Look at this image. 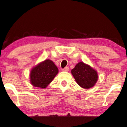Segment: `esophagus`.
Masks as SVG:
<instances>
[{"instance_id": "1", "label": "esophagus", "mask_w": 127, "mask_h": 127, "mask_svg": "<svg viewBox=\"0 0 127 127\" xmlns=\"http://www.w3.org/2000/svg\"><path fill=\"white\" fill-rule=\"evenodd\" d=\"M62 70L63 71H68L69 70V67H65V68H62Z\"/></svg>"}]
</instances>
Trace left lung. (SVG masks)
Here are the masks:
<instances>
[{"mask_svg": "<svg viewBox=\"0 0 127 127\" xmlns=\"http://www.w3.org/2000/svg\"><path fill=\"white\" fill-rule=\"evenodd\" d=\"M71 73L77 83L85 89L93 87L97 80L96 71L83 62L77 64L71 70Z\"/></svg>", "mask_w": 127, "mask_h": 127, "instance_id": "1", "label": "left lung"}]
</instances>
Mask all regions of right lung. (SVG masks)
Listing matches in <instances>:
<instances>
[{"label":"right lung","instance_id":"right-lung-1","mask_svg":"<svg viewBox=\"0 0 127 127\" xmlns=\"http://www.w3.org/2000/svg\"><path fill=\"white\" fill-rule=\"evenodd\" d=\"M59 72L54 63L50 60H46L36 65L31 71V83L33 86L45 88L54 79Z\"/></svg>","mask_w":127,"mask_h":127}]
</instances>
